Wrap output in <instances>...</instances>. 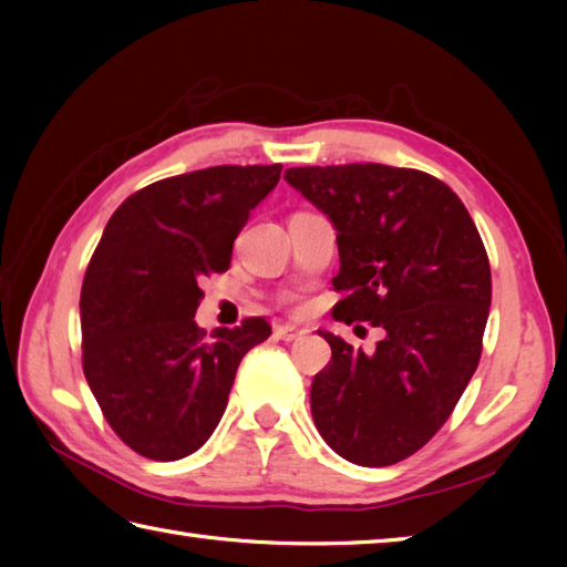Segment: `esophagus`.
<instances>
[{
	"instance_id": "obj_1",
	"label": "esophagus",
	"mask_w": 567,
	"mask_h": 567,
	"mask_svg": "<svg viewBox=\"0 0 567 567\" xmlns=\"http://www.w3.org/2000/svg\"><path fill=\"white\" fill-rule=\"evenodd\" d=\"M307 333H309V329L295 327V323H280V327H275V336H277V339H282V341H297Z\"/></svg>"
}]
</instances>
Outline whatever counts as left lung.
I'll return each instance as SVG.
<instances>
[{
	"mask_svg": "<svg viewBox=\"0 0 567 567\" xmlns=\"http://www.w3.org/2000/svg\"><path fill=\"white\" fill-rule=\"evenodd\" d=\"M285 179L336 228L333 319L384 329L372 353L321 331L331 363L311 382V416L346 461L394 465L445 424L480 363L492 302L483 238L461 197L412 167H290Z\"/></svg>",
	"mask_w": 567,
	"mask_h": 567,
	"instance_id": "8db88e82",
	"label": "left lung"
}]
</instances>
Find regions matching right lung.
<instances>
[{
    "mask_svg": "<svg viewBox=\"0 0 567 567\" xmlns=\"http://www.w3.org/2000/svg\"><path fill=\"white\" fill-rule=\"evenodd\" d=\"M282 165H216L158 179L124 199L92 252L80 292L82 370L128 449L179 461L224 416L240 358L270 336L262 317L207 339L199 282L228 270L250 209Z\"/></svg>",
    "mask_w": 567,
    "mask_h": 567,
    "instance_id": "add662e5",
    "label": "right lung"
}]
</instances>
